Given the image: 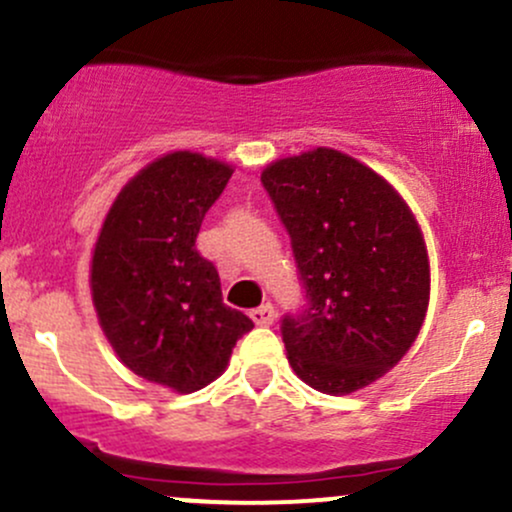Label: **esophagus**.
Returning a JSON list of instances; mask_svg holds the SVG:
<instances>
[{
  "instance_id": "1",
  "label": "esophagus",
  "mask_w": 512,
  "mask_h": 512,
  "mask_svg": "<svg viewBox=\"0 0 512 512\" xmlns=\"http://www.w3.org/2000/svg\"><path fill=\"white\" fill-rule=\"evenodd\" d=\"M249 317L258 324V327H268V324H273V320H276V310H273L271 302H266V305L251 310Z\"/></svg>"
}]
</instances>
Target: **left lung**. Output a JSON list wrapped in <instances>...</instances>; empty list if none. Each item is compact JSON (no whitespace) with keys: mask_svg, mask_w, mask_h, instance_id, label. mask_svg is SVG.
<instances>
[{"mask_svg":"<svg viewBox=\"0 0 512 512\" xmlns=\"http://www.w3.org/2000/svg\"><path fill=\"white\" fill-rule=\"evenodd\" d=\"M261 183L307 293L280 327L295 376L329 395L371 386L408 354L430 305L415 214L383 175L327 146L278 158Z\"/></svg>","mask_w":512,"mask_h":512,"instance_id":"1","label":"left lung"}]
</instances>
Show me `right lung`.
I'll use <instances>...</instances> for the list:
<instances>
[{"label":"right lung","instance_id":"add662e5","mask_svg":"<svg viewBox=\"0 0 512 512\" xmlns=\"http://www.w3.org/2000/svg\"><path fill=\"white\" fill-rule=\"evenodd\" d=\"M234 168L173 151L141 168L104 217L90 263L97 320L122 364L175 393L224 373L254 322L222 300L219 273L195 249Z\"/></svg>","mask_w":512,"mask_h":512}]
</instances>
